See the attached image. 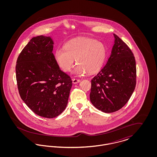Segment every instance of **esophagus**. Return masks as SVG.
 <instances>
[{
	"mask_svg": "<svg viewBox=\"0 0 157 157\" xmlns=\"http://www.w3.org/2000/svg\"><path fill=\"white\" fill-rule=\"evenodd\" d=\"M81 82V80H80V79H76V78L72 79V82H73L74 84L78 83H79V82Z\"/></svg>",
	"mask_w": 157,
	"mask_h": 157,
	"instance_id": "1",
	"label": "esophagus"
}]
</instances>
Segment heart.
Wrapping results in <instances>:
<instances>
[{
    "instance_id": "obj_1",
    "label": "heart",
    "mask_w": 157,
    "mask_h": 157,
    "mask_svg": "<svg viewBox=\"0 0 157 157\" xmlns=\"http://www.w3.org/2000/svg\"><path fill=\"white\" fill-rule=\"evenodd\" d=\"M106 48L102 43L90 38H78L67 42L63 48H58L55 59L63 71H69L74 65L76 75H82L87 72H95L104 63Z\"/></svg>"
}]
</instances>
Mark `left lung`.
<instances>
[{"label": "left lung", "instance_id": "obj_1", "mask_svg": "<svg viewBox=\"0 0 157 157\" xmlns=\"http://www.w3.org/2000/svg\"><path fill=\"white\" fill-rule=\"evenodd\" d=\"M114 45L106 64L91 81L90 100L99 111L111 113L126 104L136 86L134 56L115 34Z\"/></svg>", "mask_w": 157, "mask_h": 157}]
</instances>
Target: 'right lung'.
<instances>
[{"label": "right lung", "instance_id": "obj_1", "mask_svg": "<svg viewBox=\"0 0 157 157\" xmlns=\"http://www.w3.org/2000/svg\"><path fill=\"white\" fill-rule=\"evenodd\" d=\"M50 36L32 37L16 61L19 95L37 115L53 118L66 108L72 81L60 69L53 54Z\"/></svg>", "mask_w": 157, "mask_h": 157}]
</instances>
